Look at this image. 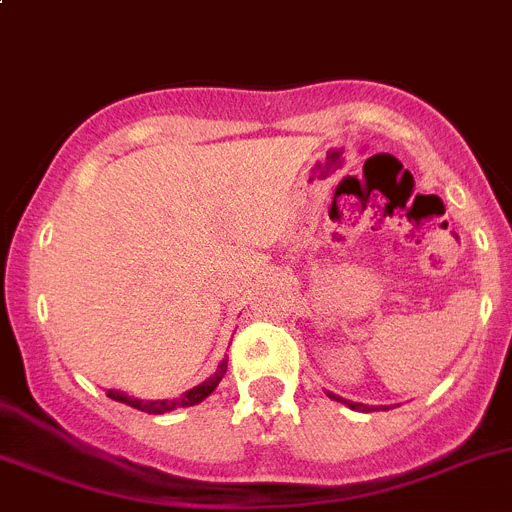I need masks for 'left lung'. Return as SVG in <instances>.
<instances>
[{
	"instance_id": "obj_1",
	"label": "left lung",
	"mask_w": 512,
	"mask_h": 512,
	"mask_svg": "<svg viewBox=\"0 0 512 512\" xmlns=\"http://www.w3.org/2000/svg\"><path fill=\"white\" fill-rule=\"evenodd\" d=\"M331 398H334V400H342V403H347L349 408H354V411H359V408H362V411H370V408H367V405H362V403H349V400L339 398V395H331Z\"/></svg>"
}]
</instances>
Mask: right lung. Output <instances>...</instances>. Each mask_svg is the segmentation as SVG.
I'll list each match as a JSON object with an SVG mask.
<instances>
[{
    "mask_svg": "<svg viewBox=\"0 0 512 512\" xmlns=\"http://www.w3.org/2000/svg\"><path fill=\"white\" fill-rule=\"evenodd\" d=\"M224 375H227V362H222V365L216 367V372L209 377V380L201 382V385H196V388L188 390L186 395H181V398H176V400H137V398H130V395L117 393V390H107V395L112 400H117V403L132 405V408H137V411L158 413L160 416V413L176 411V408H186V405H196V403H201L204 398H209V395L216 390V385L222 382Z\"/></svg>",
    "mask_w": 512,
    "mask_h": 512,
    "instance_id": "1",
    "label": "right lung"
}]
</instances>
